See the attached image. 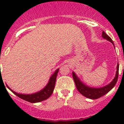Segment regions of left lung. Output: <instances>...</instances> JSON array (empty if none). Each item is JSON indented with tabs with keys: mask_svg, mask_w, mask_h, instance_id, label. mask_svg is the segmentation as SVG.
I'll use <instances>...</instances> for the list:
<instances>
[{
	"mask_svg": "<svg viewBox=\"0 0 124 124\" xmlns=\"http://www.w3.org/2000/svg\"><path fill=\"white\" fill-rule=\"evenodd\" d=\"M102 37L103 38L106 39L107 41H110L113 44L114 46L113 41L110 37H108L104 31H102ZM119 74V63H117V67H116V72L115 78H113V80L106 86H103L102 87H92L86 85L84 83L82 82L78 78V76L74 72H72V77H73L75 85H76V87L78 92L83 95V96L87 98L92 100L98 99L102 97L103 95H106V93H108L111 89H113V87L115 86L116 82L117 81V78H118Z\"/></svg>",
	"mask_w": 124,
	"mask_h": 124,
	"instance_id": "obj_1",
	"label": "left lung"
}]
</instances>
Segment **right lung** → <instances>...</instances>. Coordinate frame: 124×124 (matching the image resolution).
I'll use <instances>...</instances> for the list:
<instances>
[{
	"label": "right lung",
	"instance_id": "right-lung-1",
	"mask_svg": "<svg viewBox=\"0 0 124 124\" xmlns=\"http://www.w3.org/2000/svg\"><path fill=\"white\" fill-rule=\"evenodd\" d=\"M59 70V69L58 68V69H57L55 71V72L52 74V76L50 78L49 81H48L47 85L45 86L42 89L36 92V93H32V94H23V93H17V92H16L15 91H12L7 84L6 85H7V87L10 91H12V92H13L17 97L22 98L24 100L32 102V103L41 102V101L47 100V98H49L53 92L55 83H56V77H57Z\"/></svg>",
	"mask_w": 124,
	"mask_h": 124
}]
</instances>
